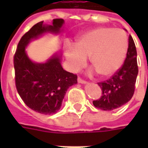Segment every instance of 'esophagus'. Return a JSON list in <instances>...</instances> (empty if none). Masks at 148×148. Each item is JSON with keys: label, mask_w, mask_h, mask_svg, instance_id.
Returning <instances> with one entry per match:
<instances>
[{"label": "esophagus", "mask_w": 148, "mask_h": 148, "mask_svg": "<svg viewBox=\"0 0 148 148\" xmlns=\"http://www.w3.org/2000/svg\"><path fill=\"white\" fill-rule=\"evenodd\" d=\"M77 82H78L79 83H82V84H86L87 83L86 81H85V80H83V79H82L81 77H78V78H77Z\"/></svg>", "instance_id": "obj_1"}]
</instances>
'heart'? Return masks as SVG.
I'll return each mask as SVG.
<instances>
[{
  "mask_svg": "<svg viewBox=\"0 0 148 148\" xmlns=\"http://www.w3.org/2000/svg\"><path fill=\"white\" fill-rule=\"evenodd\" d=\"M128 39L121 29L97 27L77 37L74 47L67 46L65 56L68 66L77 72L85 66L86 58L103 77H110L121 67L127 56Z\"/></svg>",
  "mask_w": 148,
  "mask_h": 148,
  "instance_id": "1",
  "label": "heart"
}]
</instances>
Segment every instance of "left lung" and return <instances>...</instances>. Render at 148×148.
Wrapping results in <instances>:
<instances>
[{"label": "left lung", "instance_id": "left-lung-1", "mask_svg": "<svg viewBox=\"0 0 148 148\" xmlns=\"http://www.w3.org/2000/svg\"><path fill=\"white\" fill-rule=\"evenodd\" d=\"M136 48L132 37H128L127 56L119 70L108 80L98 82L101 89V96L93 101L97 109L111 111L128 102L133 96L138 74Z\"/></svg>", "mask_w": 148, "mask_h": 148}]
</instances>
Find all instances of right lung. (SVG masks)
<instances>
[{"label": "right lung", "instance_id": "right-lung-1", "mask_svg": "<svg viewBox=\"0 0 148 148\" xmlns=\"http://www.w3.org/2000/svg\"><path fill=\"white\" fill-rule=\"evenodd\" d=\"M64 21L54 19L52 25L40 21L21 37L13 58L16 87L25 105L34 111L51 115L58 111L68 88L77 83L76 74L61 66L58 55L44 63L33 62L27 57L25 47L32 39L47 32L58 33Z\"/></svg>", "mask_w": 148, "mask_h": 148}]
</instances>
